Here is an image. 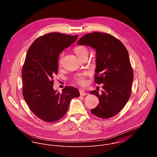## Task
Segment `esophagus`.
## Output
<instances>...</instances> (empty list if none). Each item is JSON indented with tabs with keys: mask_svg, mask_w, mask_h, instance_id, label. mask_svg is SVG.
I'll list each match as a JSON object with an SVG mask.
<instances>
[{
	"mask_svg": "<svg viewBox=\"0 0 157 157\" xmlns=\"http://www.w3.org/2000/svg\"><path fill=\"white\" fill-rule=\"evenodd\" d=\"M79 93H80V95H81V96H85V95L87 94L84 92V91L82 90V89H80V90H79Z\"/></svg>",
	"mask_w": 157,
	"mask_h": 157,
	"instance_id": "1",
	"label": "esophagus"
}]
</instances>
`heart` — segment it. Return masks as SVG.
<instances>
[{"label":"heart","instance_id":"heart-1","mask_svg":"<svg viewBox=\"0 0 157 157\" xmlns=\"http://www.w3.org/2000/svg\"><path fill=\"white\" fill-rule=\"evenodd\" d=\"M74 51L79 58H81L84 55H87V48L85 46H83V45L76 46L74 48ZM62 58H63V55H61L60 56V58L59 59V64L61 63ZM87 73H83L79 74L75 77L74 80L77 84L81 85V86H84L86 83V76H87Z\"/></svg>","mask_w":157,"mask_h":157}]
</instances>
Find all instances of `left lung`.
I'll return each instance as SVG.
<instances>
[{"label": "left lung", "mask_w": 157, "mask_h": 157, "mask_svg": "<svg viewBox=\"0 0 157 157\" xmlns=\"http://www.w3.org/2000/svg\"><path fill=\"white\" fill-rule=\"evenodd\" d=\"M77 44L90 46L96 52L94 81L102 84L103 90L101 94L96 90L90 92L99 100L98 106L91 110V113L102 119L116 116L131 95L133 73L126 48L114 36L101 32L87 33Z\"/></svg>", "instance_id": "left-lung-1"}]
</instances>
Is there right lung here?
<instances>
[{"mask_svg":"<svg viewBox=\"0 0 157 157\" xmlns=\"http://www.w3.org/2000/svg\"><path fill=\"white\" fill-rule=\"evenodd\" d=\"M78 37V35L49 33L36 38L28 50L22 67V94L33 113L43 121L59 120L66 113L71 100L80 95L72 86L64 87L61 93L53 89L58 56Z\"/></svg>","mask_w":157,"mask_h":157,"instance_id":"add662e5","label":"right lung"}]
</instances>
